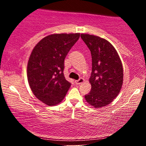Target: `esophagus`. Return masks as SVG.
Masks as SVG:
<instances>
[{"label": "esophagus", "mask_w": 146, "mask_h": 146, "mask_svg": "<svg viewBox=\"0 0 146 146\" xmlns=\"http://www.w3.org/2000/svg\"><path fill=\"white\" fill-rule=\"evenodd\" d=\"M84 81V80L83 78H80L78 80H75V83L76 84H80L83 83Z\"/></svg>", "instance_id": "34e87169"}]
</instances>
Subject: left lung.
Returning <instances> with one entry per match:
<instances>
[{
  "instance_id": "left-lung-1",
  "label": "left lung",
  "mask_w": 146,
  "mask_h": 146,
  "mask_svg": "<svg viewBox=\"0 0 146 146\" xmlns=\"http://www.w3.org/2000/svg\"><path fill=\"white\" fill-rule=\"evenodd\" d=\"M81 38L90 51L91 90L85 95L86 102L95 108L109 104L118 95L123 84V66L114 46L106 40L89 34Z\"/></svg>"
}]
</instances>
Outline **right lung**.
Wrapping results in <instances>:
<instances>
[{
  "mask_svg": "<svg viewBox=\"0 0 146 146\" xmlns=\"http://www.w3.org/2000/svg\"><path fill=\"white\" fill-rule=\"evenodd\" d=\"M80 33L51 34L33 48L27 64V79L35 96L48 106L60 104L71 84L65 79L64 59Z\"/></svg>",
  "mask_w": 146,
  "mask_h": 146,
  "instance_id": "add662e5",
  "label": "right lung"
}]
</instances>
